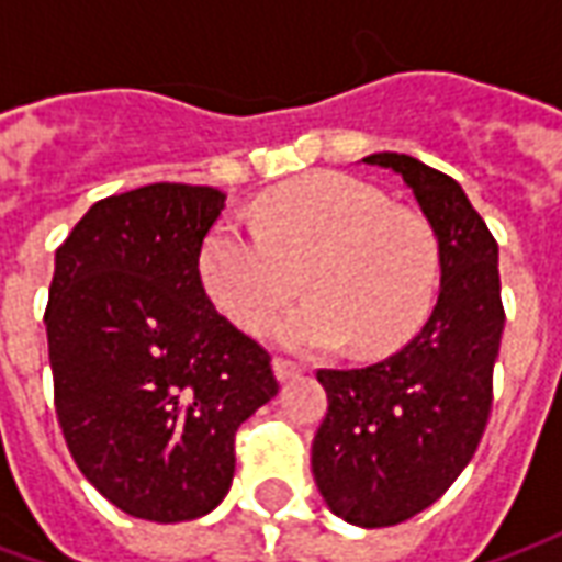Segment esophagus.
Masks as SVG:
<instances>
[{"label": "esophagus", "instance_id": "obj_1", "mask_svg": "<svg viewBox=\"0 0 562 562\" xmlns=\"http://www.w3.org/2000/svg\"><path fill=\"white\" fill-rule=\"evenodd\" d=\"M273 373H277L280 382H289V379H294L301 373V364H294L289 358H273Z\"/></svg>", "mask_w": 562, "mask_h": 562}]
</instances>
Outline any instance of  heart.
<instances>
[{
	"instance_id": "b5f03b06",
	"label": "heart",
	"mask_w": 562,
	"mask_h": 562,
	"mask_svg": "<svg viewBox=\"0 0 562 562\" xmlns=\"http://www.w3.org/2000/svg\"><path fill=\"white\" fill-rule=\"evenodd\" d=\"M256 228L216 222L201 244V282L232 325L261 334L301 289L280 340L301 352L349 342L355 355L397 349L427 313L436 240L413 210L389 207L355 177L318 171L273 189L252 210Z\"/></svg>"
}]
</instances>
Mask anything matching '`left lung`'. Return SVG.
I'll use <instances>...</instances> for the list:
<instances>
[{
	"label": "left lung",
	"mask_w": 562,
	"mask_h": 562,
	"mask_svg": "<svg viewBox=\"0 0 562 562\" xmlns=\"http://www.w3.org/2000/svg\"><path fill=\"white\" fill-rule=\"evenodd\" d=\"M364 161L401 173L439 246V294L413 340L379 364L316 373L328 391L313 439L318 491L334 515L376 530L436 503L475 454L506 310L494 234L458 180L403 153Z\"/></svg>",
	"instance_id": "obj_1"
}]
</instances>
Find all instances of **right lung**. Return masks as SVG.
I'll list each match as a JSON object with an SVG mask.
<instances>
[{
	"mask_svg": "<svg viewBox=\"0 0 562 562\" xmlns=\"http://www.w3.org/2000/svg\"><path fill=\"white\" fill-rule=\"evenodd\" d=\"M225 195L149 183L95 201L56 249L54 406L87 482L132 518L207 515L234 434L280 391L268 349L210 304L198 258Z\"/></svg>",
	"mask_w": 562,
	"mask_h": 562,
	"instance_id": "right-lung-1",
	"label": "right lung"
}]
</instances>
